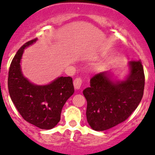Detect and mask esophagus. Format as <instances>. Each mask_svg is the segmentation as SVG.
Here are the masks:
<instances>
[{"label":"esophagus","mask_w":155,"mask_h":155,"mask_svg":"<svg viewBox=\"0 0 155 155\" xmlns=\"http://www.w3.org/2000/svg\"><path fill=\"white\" fill-rule=\"evenodd\" d=\"M82 79L80 77H77L74 79L73 81V84H74V87L76 89H79L80 88L81 85H82Z\"/></svg>","instance_id":"1"}]
</instances>
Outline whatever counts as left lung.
Listing matches in <instances>:
<instances>
[{"label":"left lung","instance_id":"8db88e82","mask_svg":"<svg viewBox=\"0 0 155 155\" xmlns=\"http://www.w3.org/2000/svg\"><path fill=\"white\" fill-rule=\"evenodd\" d=\"M130 73L124 81L113 82L107 72L91 77L83 91L87 100L86 116L95 131H105L126 120L143 98L145 75L140 60L129 61Z\"/></svg>","mask_w":155,"mask_h":155}]
</instances>
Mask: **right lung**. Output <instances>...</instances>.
I'll list each match as a JSON object with an SVG mask.
<instances>
[{
	"label": "right lung",
	"mask_w": 155,
	"mask_h": 155,
	"mask_svg": "<svg viewBox=\"0 0 155 155\" xmlns=\"http://www.w3.org/2000/svg\"><path fill=\"white\" fill-rule=\"evenodd\" d=\"M26 42L15 55L8 76L9 95L18 111L24 120L41 129H51L60 121L61 112L74 93L72 78L58 77L47 85H35L24 77L21 59L24 50L36 41Z\"/></svg>",
	"instance_id": "right-lung-1"
}]
</instances>
